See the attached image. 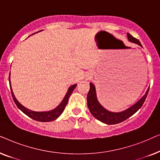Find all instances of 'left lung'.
<instances>
[{
  "mask_svg": "<svg viewBox=\"0 0 160 160\" xmlns=\"http://www.w3.org/2000/svg\"><path fill=\"white\" fill-rule=\"evenodd\" d=\"M128 40L131 42L137 43L142 47L141 43L137 38L131 36L130 33H128ZM90 85V89L88 94H87V106L89 111H90L93 117H95L96 119L99 120V121L103 122L107 124H115L120 123V122L124 121L131 116H132L135 112L141 108V107L143 106V102H145L146 97L148 95V92L149 89L146 91L145 95H144L141 100L138 102H137L135 105L131 106L130 108L128 110L122 111L119 113H113L110 112V111H107L102 107L101 105L99 103L98 101L97 97H96V92L95 87L92 83L89 84Z\"/></svg>",
  "mask_w": 160,
  "mask_h": 160,
  "instance_id": "obj_1",
  "label": "left lung"
}]
</instances>
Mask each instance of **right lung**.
<instances>
[{"label": "right lung", "instance_id": "obj_1", "mask_svg": "<svg viewBox=\"0 0 160 160\" xmlns=\"http://www.w3.org/2000/svg\"><path fill=\"white\" fill-rule=\"evenodd\" d=\"M9 84H10V89L11 92H12V95L13 98V100L15 102V104L17 105V106L20 109V110L22 111L24 113H25L26 115L28 116L31 119L36 120V121L38 122H52L55 120L56 119L60 117V116L62 114V113L64 111V109L68 103V101L70 95H71L72 92L73 91V89H75L76 87V84L72 85L71 87H69L68 90L66 95H65L64 99L62 100V101L61 103L59 105V106L57 107L56 108H54V110H52L50 111H47V112H36V111H32L30 110H28V108H26L23 106L19 103V102L17 101V100L15 98L14 93H13L12 87H11V83H10V73H9Z\"/></svg>", "mask_w": 160, "mask_h": 160}]
</instances>
